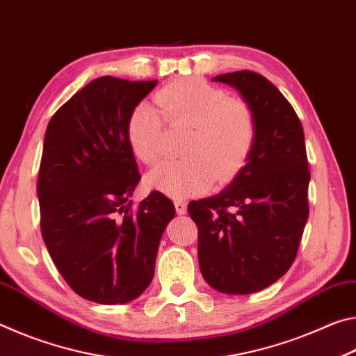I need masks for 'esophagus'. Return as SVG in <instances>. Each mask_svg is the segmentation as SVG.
<instances>
[{
    "label": "esophagus",
    "mask_w": 356,
    "mask_h": 356,
    "mask_svg": "<svg viewBox=\"0 0 356 356\" xmlns=\"http://www.w3.org/2000/svg\"><path fill=\"white\" fill-rule=\"evenodd\" d=\"M174 206H176V212L179 215H184L186 212V202L185 201H182V200L174 201Z\"/></svg>",
    "instance_id": "esophagus-1"
}]
</instances>
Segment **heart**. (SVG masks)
I'll list each match as a JSON object with an SVG mask.
<instances>
[{
	"mask_svg": "<svg viewBox=\"0 0 356 356\" xmlns=\"http://www.w3.org/2000/svg\"><path fill=\"white\" fill-rule=\"evenodd\" d=\"M154 100L168 122L188 127L190 134L182 144L185 159L154 170L147 176L150 186L171 197L195 196L212 180L227 182L245 165L257 131L256 116L246 102L197 76L168 83ZM161 115L143 102L127 119L130 147L147 166L159 165L165 155Z\"/></svg>",
	"mask_w": 356,
	"mask_h": 356,
	"instance_id": "b5f03b06",
	"label": "heart"
}]
</instances>
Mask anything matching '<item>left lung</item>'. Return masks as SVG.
I'll return each mask as SVG.
<instances>
[{
  "label": "left lung",
  "mask_w": 356,
  "mask_h": 356,
  "mask_svg": "<svg viewBox=\"0 0 356 356\" xmlns=\"http://www.w3.org/2000/svg\"><path fill=\"white\" fill-rule=\"evenodd\" d=\"M236 88L256 116V141L246 165L218 195L191 201L197 259L215 291L246 295L272 286L297 256L308 221V156L292 105L251 70L213 78Z\"/></svg>",
  "instance_id": "8db88e82"
}]
</instances>
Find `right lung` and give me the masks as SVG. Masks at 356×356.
Returning a JSON list of instances; mask_svg holds the SVG:
<instances>
[{"label":"right lung","instance_id":"right-lung-1","mask_svg":"<svg viewBox=\"0 0 356 356\" xmlns=\"http://www.w3.org/2000/svg\"><path fill=\"white\" fill-rule=\"evenodd\" d=\"M156 86L100 76L48 122L39 168L40 231L72 291L122 305L154 278L160 238L176 209L152 191L131 209L140 172L127 138L130 111Z\"/></svg>","mask_w":356,"mask_h":356}]
</instances>
